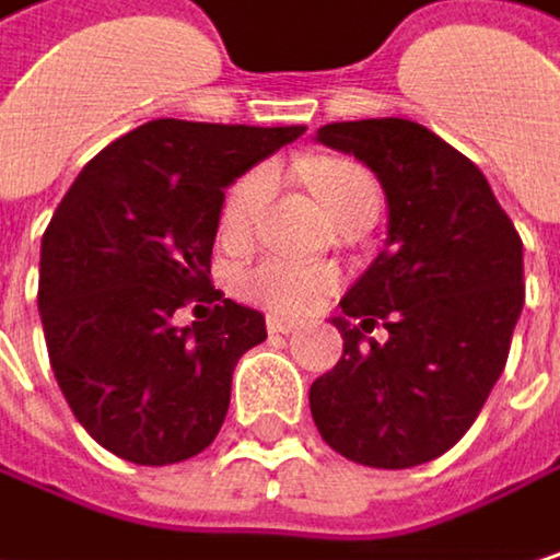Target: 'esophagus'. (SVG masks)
Segmentation results:
<instances>
[{
	"label": "esophagus",
	"instance_id": "esophagus-1",
	"mask_svg": "<svg viewBox=\"0 0 560 560\" xmlns=\"http://www.w3.org/2000/svg\"><path fill=\"white\" fill-rule=\"evenodd\" d=\"M268 331H271V335H295V331H299V322L271 315V318H268Z\"/></svg>",
	"mask_w": 560,
	"mask_h": 560
}]
</instances>
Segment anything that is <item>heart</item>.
I'll use <instances>...</instances> for the list:
<instances>
[{
    "mask_svg": "<svg viewBox=\"0 0 560 560\" xmlns=\"http://www.w3.org/2000/svg\"><path fill=\"white\" fill-rule=\"evenodd\" d=\"M308 186L315 189L318 202L325 206V212L331 219L361 199H377V186H374L371 173L354 163H345V160L315 163L308 170ZM268 189H271V173L265 166H255L245 176H238L222 202V229L229 235H242L252 225V219L258 215ZM238 285L252 302H258L271 312L305 315L335 289V275L328 268L308 265V261L265 258L242 275Z\"/></svg>",
    "mask_w": 560,
    "mask_h": 560,
    "instance_id": "heart-1",
    "label": "heart"
}]
</instances>
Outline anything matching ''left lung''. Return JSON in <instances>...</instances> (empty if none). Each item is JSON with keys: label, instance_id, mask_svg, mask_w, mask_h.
<instances>
[{"label": "left lung", "instance_id": "8db88e82", "mask_svg": "<svg viewBox=\"0 0 560 560\" xmlns=\"http://www.w3.org/2000/svg\"><path fill=\"white\" fill-rule=\"evenodd\" d=\"M315 140L374 170L387 245L341 299L345 354L312 384V417L345 459L410 469L466 436L505 371L525 305L522 238L482 170L423 124L338 120ZM377 320L384 346L363 335Z\"/></svg>", "mask_w": 560, "mask_h": 560}]
</instances>
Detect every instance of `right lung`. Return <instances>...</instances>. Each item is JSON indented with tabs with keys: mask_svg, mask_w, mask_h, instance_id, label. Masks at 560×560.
<instances>
[{
	"mask_svg": "<svg viewBox=\"0 0 560 560\" xmlns=\"http://www.w3.org/2000/svg\"><path fill=\"white\" fill-rule=\"evenodd\" d=\"M302 133L160 117L107 143L55 209L38 265L48 361L114 456L170 466L215 440L232 371L265 341V318L209 285L225 186ZM189 301L220 305L179 329Z\"/></svg>",
	"mask_w": 560,
	"mask_h": 560,
	"instance_id": "add662e5",
	"label": "right lung"
}]
</instances>
